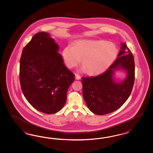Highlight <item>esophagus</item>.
<instances>
[{
	"label": "esophagus",
	"instance_id": "esophagus-1",
	"mask_svg": "<svg viewBox=\"0 0 153 153\" xmlns=\"http://www.w3.org/2000/svg\"><path fill=\"white\" fill-rule=\"evenodd\" d=\"M75 79L77 80H80L81 79V76L78 74H75Z\"/></svg>",
	"mask_w": 153,
	"mask_h": 153
}]
</instances>
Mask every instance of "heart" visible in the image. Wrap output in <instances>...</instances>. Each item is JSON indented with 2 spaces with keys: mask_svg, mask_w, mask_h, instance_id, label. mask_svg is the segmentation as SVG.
<instances>
[{
  "mask_svg": "<svg viewBox=\"0 0 153 153\" xmlns=\"http://www.w3.org/2000/svg\"><path fill=\"white\" fill-rule=\"evenodd\" d=\"M115 44L105 40H82L74 47L68 45L63 51L67 67L72 68L82 60V67L89 74H98L109 67L118 55Z\"/></svg>",
  "mask_w": 153,
  "mask_h": 153,
  "instance_id": "obj_1",
  "label": "heart"
}]
</instances>
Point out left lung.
Segmentation results:
<instances>
[{"label":"left lung","mask_w":153,"mask_h":153,"mask_svg":"<svg viewBox=\"0 0 153 153\" xmlns=\"http://www.w3.org/2000/svg\"><path fill=\"white\" fill-rule=\"evenodd\" d=\"M118 58L101 74L82 77V94L86 105L93 113L102 115L118 109L129 97L135 80V63L131 51L122 44ZM124 69L127 76L122 82L113 78L114 71Z\"/></svg>","instance_id":"1"}]
</instances>
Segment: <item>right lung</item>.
Masks as SVG:
<instances>
[{
	"label": "right lung",
	"instance_id": "add662e5",
	"mask_svg": "<svg viewBox=\"0 0 153 153\" xmlns=\"http://www.w3.org/2000/svg\"><path fill=\"white\" fill-rule=\"evenodd\" d=\"M49 34H35L24 48L19 79L24 97L35 109L54 114L63 108L74 74L64 63L59 46Z\"/></svg>",
	"mask_w": 153,
	"mask_h": 153
}]
</instances>
